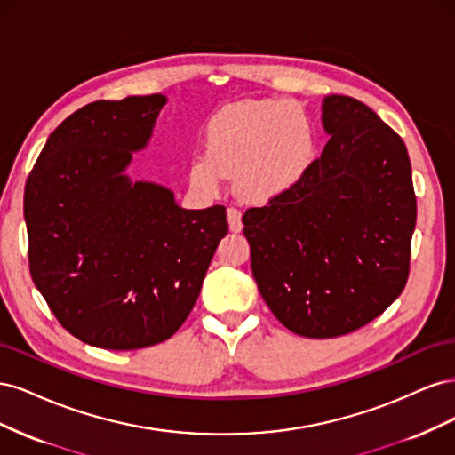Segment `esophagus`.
Listing matches in <instances>:
<instances>
[{
    "instance_id": "34e87169",
    "label": "esophagus",
    "mask_w": 455,
    "mask_h": 455,
    "mask_svg": "<svg viewBox=\"0 0 455 455\" xmlns=\"http://www.w3.org/2000/svg\"><path fill=\"white\" fill-rule=\"evenodd\" d=\"M228 224H229V229L233 233H239L243 229V222H241V211L239 209H228Z\"/></svg>"
}]
</instances>
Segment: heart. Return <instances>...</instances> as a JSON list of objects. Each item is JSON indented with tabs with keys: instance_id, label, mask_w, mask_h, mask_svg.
<instances>
[{
	"instance_id": "1",
	"label": "heart",
	"mask_w": 455,
	"mask_h": 455,
	"mask_svg": "<svg viewBox=\"0 0 455 455\" xmlns=\"http://www.w3.org/2000/svg\"><path fill=\"white\" fill-rule=\"evenodd\" d=\"M316 156V136L306 108L294 100H243L224 106L209 119L203 156L189 163V184L216 194L226 176L252 201L291 191Z\"/></svg>"
}]
</instances>
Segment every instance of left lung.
Here are the masks:
<instances>
[{
  "label": "left lung",
  "instance_id": "obj_1",
  "mask_svg": "<svg viewBox=\"0 0 455 455\" xmlns=\"http://www.w3.org/2000/svg\"><path fill=\"white\" fill-rule=\"evenodd\" d=\"M323 127L307 174L243 216L261 298L306 338L349 334L401 296L418 214L406 146L366 104L324 96Z\"/></svg>",
  "mask_w": 455,
  "mask_h": 455
}]
</instances>
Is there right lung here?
<instances>
[{
	"instance_id": "right-lung-1",
	"label": "right lung",
	"mask_w": 455,
	"mask_h": 455,
	"mask_svg": "<svg viewBox=\"0 0 455 455\" xmlns=\"http://www.w3.org/2000/svg\"><path fill=\"white\" fill-rule=\"evenodd\" d=\"M164 104L149 94L84 106L51 132L26 180L32 281L68 332L94 347L169 339L228 235L222 204L188 211L169 188L125 174Z\"/></svg>"
}]
</instances>
